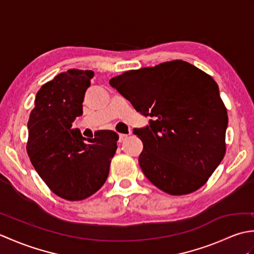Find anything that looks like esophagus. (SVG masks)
I'll use <instances>...</instances> for the list:
<instances>
[{"instance_id": "esophagus-1", "label": "esophagus", "mask_w": 254, "mask_h": 254, "mask_svg": "<svg viewBox=\"0 0 254 254\" xmlns=\"http://www.w3.org/2000/svg\"><path fill=\"white\" fill-rule=\"evenodd\" d=\"M127 136H128L127 134H119V142L120 143L124 142L127 138Z\"/></svg>"}]
</instances>
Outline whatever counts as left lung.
<instances>
[{"instance_id": "8db88e82", "label": "left lung", "mask_w": 254, "mask_h": 254, "mask_svg": "<svg viewBox=\"0 0 254 254\" xmlns=\"http://www.w3.org/2000/svg\"><path fill=\"white\" fill-rule=\"evenodd\" d=\"M109 83L136 111L154 118L133 131L144 145L138 164L147 179L171 195L204 186L225 156L228 124L213 77L175 60L124 72Z\"/></svg>"}]
</instances>
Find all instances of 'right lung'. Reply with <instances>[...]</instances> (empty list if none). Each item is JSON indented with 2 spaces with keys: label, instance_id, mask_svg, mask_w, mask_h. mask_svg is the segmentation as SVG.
<instances>
[{
  "label": "right lung",
  "instance_id": "obj_1",
  "mask_svg": "<svg viewBox=\"0 0 254 254\" xmlns=\"http://www.w3.org/2000/svg\"><path fill=\"white\" fill-rule=\"evenodd\" d=\"M93 71L68 69L41 86L30 112L27 153L50 190L67 201H80L104 186L119 135L99 131L82 136L72 123L83 115L84 96Z\"/></svg>",
  "mask_w": 254,
  "mask_h": 254
}]
</instances>
